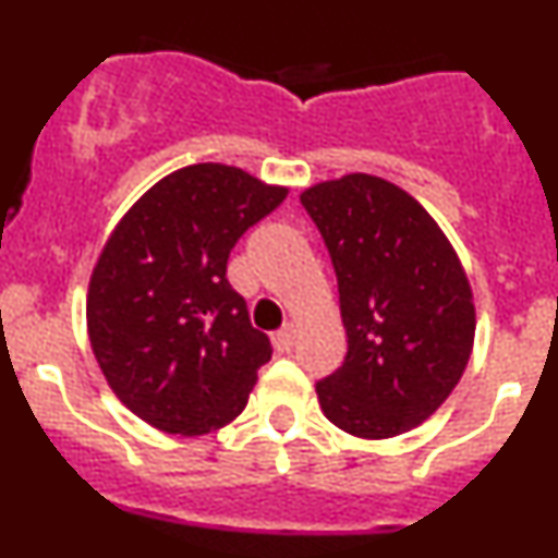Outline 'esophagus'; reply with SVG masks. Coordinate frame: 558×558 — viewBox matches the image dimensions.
Listing matches in <instances>:
<instances>
[{"instance_id":"1","label":"esophagus","mask_w":558,"mask_h":558,"mask_svg":"<svg viewBox=\"0 0 558 558\" xmlns=\"http://www.w3.org/2000/svg\"><path fill=\"white\" fill-rule=\"evenodd\" d=\"M296 324H286L283 329L280 331H275L272 335V342H275V348H278V351H291V348H294V342H296Z\"/></svg>"}]
</instances>
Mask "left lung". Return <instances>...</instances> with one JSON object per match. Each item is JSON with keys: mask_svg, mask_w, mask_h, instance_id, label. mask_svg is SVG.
Returning a JSON list of instances; mask_svg holds the SVG:
<instances>
[{"mask_svg": "<svg viewBox=\"0 0 558 558\" xmlns=\"http://www.w3.org/2000/svg\"><path fill=\"white\" fill-rule=\"evenodd\" d=\"M300 202L329 247L345 362L315 386L342 432L386 440L424 424L456 388L475 342V300L435 218L399 185L351 172Z\"/></svg>", "mask_w": 558, "mask_h": 558, "instance_id": "8db88e82", "label": "left lung"}]
</instances>
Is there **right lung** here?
<instances>
[{"mask_svg":"<svg viewBox=\"0 0 558 558\" xmlns=\"http://www.w3.org/2000/svg\"><path fill=\"white\" fill-rule=\"evenodd\" d=\"M286 194L240 167L191 165L150 185L110 232L88 280V340L107 386L145 424L196 437L245 410L272 345L227 262Z\"/></svg>","mask_w":558,"mask_h":558,"instance_id":"add662e5","label":"right lung"}]
</instances>
